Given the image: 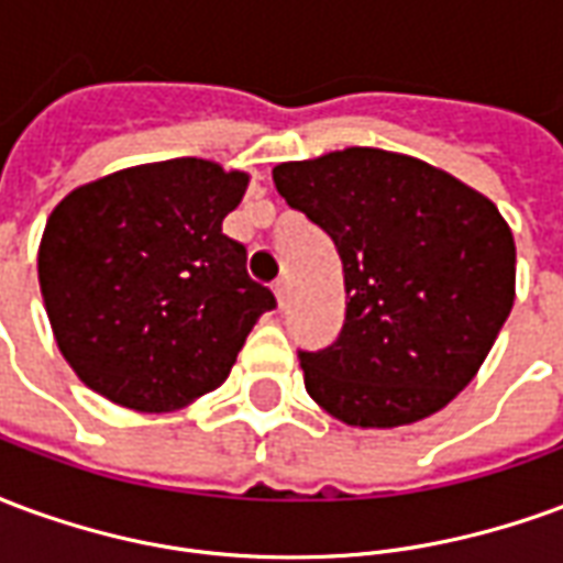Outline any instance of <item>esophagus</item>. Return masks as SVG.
Wrapping results in <instances>:
<instances>
[{"label": "esophagus", "instance_id": "1", "mask_svg": "<svg viewBox=\"0 0 563 563\" xmlns=\"http://www.w3.org/2000/svg\"><path fill=\"white\" fill-rule=\"evenodd\" d=\"M274 295H277V305L286 307V301H289V280H286V277H280V280L274 283Z\"/></svg>", "mask_w": 563, "mask_h": 563}]
</instances>
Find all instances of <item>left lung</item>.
<instances>
[{
  "instance_id": "8db88e82",
  "label": "left lung",
  "mask_w": 563,
  "mask_h": 563,
  "mask_svg": "<svg viewBox=\"0 0 563 563\" xmlns=\"http://www.w3.org/2000/svg\"><path fill=\"white\" fill-rule=\"evenodd\" d=\"M274 184L331 234L350 298L338 341L298 353L307 395L353 428L443 410L476 377L516 301V241L495 201L377 147L280 162Z\"/></svg>"
}]
</instances>
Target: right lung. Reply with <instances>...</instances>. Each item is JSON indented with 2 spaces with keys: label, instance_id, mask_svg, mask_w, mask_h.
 Here are the masks:
<instances>
[{
  "label": "right lung",
  "instance_id": "obj_1",
  "mask_svg": "<svg viewBox=\"0 0 563 563\" xmlns=\"http://www.w3.org/2000/svg\"><path fill=\"white\" fill-rule=\"evenodd\" d=\"M250 184L196 156L147 162L71 189L44 225L38 283L56 346L84 386L172 413L225 383L277 305L222 234Z\"/></svg>",
  "mask_w": 563,
  "mask_h": 563
}]
</instances>
